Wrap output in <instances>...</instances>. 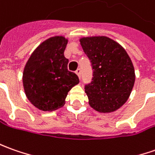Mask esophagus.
<instances>
[{"label":"esophagus","mask_w":155,"mask_h":155,"mask_svg":"<svg viewBox=\"0 0 155 155\" xmlns=\"http://www.w3.org/2000/svg\"><path fill=\"white\" fill-rule=\"evenodd\" d=\"M75 73H76V74L79 76V78L81 79V69H78L77 70L75 71Z\"/></svg>","instance_id":"1"}]
</instances>
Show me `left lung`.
I'll return each instance as SVG.
<instances>
[{"label":"left lung","instance_id":"obj_1","mask_svg":"<svg viewBox=\"0 0 155 155\" xmlns=\"http://www.w3.org/2000/svg\"><path fill=\"white\" fill-rule=\"evenodd\" d=\"M80 41L93 71L91 81L85 86L90 106L100 113L117 110L127 101L135 82L130 57L106 36L83 37Z\"/></svg>","mask_w":155,"mask_h":155}]
</instances>
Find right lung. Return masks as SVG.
<instances>
[{
    "instance_id": "add662e5",
    "label": "right lung",
    "mask_w": 155,
    "mask_h": 155,
    "mask_svg": "<svg viewBox=\"0 0 155 155\" xmlns=\"http://www.w3.org/2000/svg\"><path fill=\"white\" fill-rule=\"evenodd\" d=\"M67 43L64 36L47 39L33 51L24 69L25 94L43 111L64 106L68 92L80 82L77 74L68 70L69 60L64 54Z\"/></svg>"
}]
</instances>
